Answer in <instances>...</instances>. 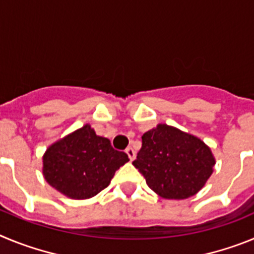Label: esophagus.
<instances>
[{"mask_svg":"<svg viewBox=\"0 0 254 254\" xmlns=\"http://www.w3.org/2000/svg\"><path fill=\"white\" fill-rule=\"evenodd\" d=\"M126 154L128 155V158L131 161H133L134 159H136V152H134V150L132 149V147H127V149H126Z\"/></svg>","mask_w":254,"mask_h":254,"instance_id":"obj_1","label":"esophagus"}]
</instances>
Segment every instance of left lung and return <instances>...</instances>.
<instances>
[{"mask_svg":"<svg viewBox=\"0 0 254 254\" xmlns=\"http://www.w3.org/2000/svg\"><path fill=\"white\" fill-rule=\"evenodd\" d=\"M215 156L201 138L159 123L142 134L133 167L158 196L186 199L203 188L214 172Z\"/></svg>","mask_w":254,"mask_h":254,"instance_id":"1","label":"left lung"}]
</instances>
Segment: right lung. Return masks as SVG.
Instances as JSON below:
<instances>
[{"instance_id":"add662e5","label":"right lung","mask_w":254,"mask_h":254,"mask_svg":"<svg viewBox=\"0 0 254 254\" xmlns=\"http://www.w3.org/2000/svg\"><path fill=\"white\" fill-rule=\"evenodd\" d=\"M90 125L53 142L43 155V177L51 187L72 199H87L107 188L117 169L128 161Z\"/></svg>"}]
</instances>
